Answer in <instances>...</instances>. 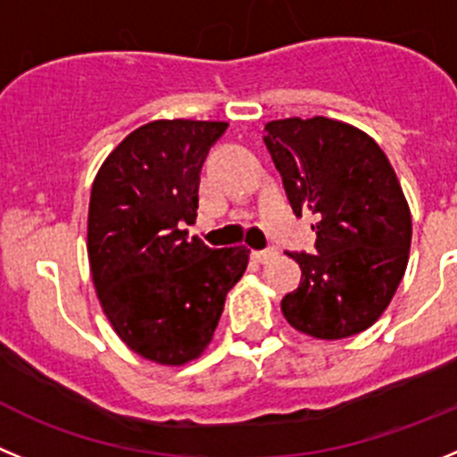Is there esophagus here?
Wrapping results in <instances>:
<instances>
[{"label": "esophagus", "instance_id": "1", "mask_svg": "<svg viewBox=\"0 0 457 457\" xmlns=\"http://www.w3.org/2000/svg\"><path fill=\"white\" fill-rule=\"evenodd\" d=\"M278 257V248L275 245H270V248H264V250H254L253 253V259L254 262H259V264H269L270 259Z\"/></svg>", "mask_w": 457, "mask_h": 457}]
</instances>
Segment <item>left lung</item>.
Wrapping results in <instances>:
<instances>
[{"mask_svg":"<svg viewBox=\"0 0 457 457\" xmlns=\"http://www.w3.org/2000/svg\"><path fill=\"white\" fill-rule=\"evenodd\" d=\"M264 134L294 213L316 219V254L287 253L303 278L282 314L316 339L367 330L396 294L412 241L392 163L364 131L323 116L273 120Z\"/></svg>","mask_w":457,"mask_h":457,"instance_id":"left-lung-1","label":"left lung"}]
</instances>
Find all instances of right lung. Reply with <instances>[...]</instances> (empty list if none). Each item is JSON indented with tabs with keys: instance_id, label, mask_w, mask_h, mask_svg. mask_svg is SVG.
Instances as JSON below:
<instances>
[{
	"instance_id": "add662e5",
	"label": "right lung",
	"mask_w": 457,
	"mask_h": 457,
	"mask_svg": "<svg viewBox=\"0 0 457 457\" xmlns=\"http://www.w3.org/2000/svg\"><path fill=\"white\" fill-rule=\"evenodd\" d=\"M228 122L154 120L131 131L97 172L88 209V262L113 330L159 364L195 360L212 341L225 295L248 253L188 238L200 170Z\"/></svg>"
}]
</instances>
